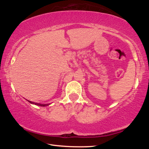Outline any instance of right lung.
I'll list each match as a JSON object with an SVG mask.
<instances>
[{"mask_svg": "<svg viewBox=\"0 0 149 149\" xmlns=\"http://www.w3.org/2000/svg\"><path fill=\"white\" fill-rule=\"evenodd\" d=\"M28 102H29L31 104H35V105H37V106H48L49 104H38V103H35V102H31V101H29V100H27Z\"/></svg>", "mask_w": 149, "mask_h": 149, "instance_id": "1", "label": "right lung"}]
</instances>
